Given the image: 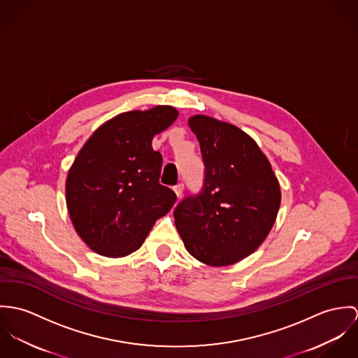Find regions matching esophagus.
I'll return each mask as SVG.
<instances>
[{"label": "esophagus", "mask_w": 358, "mask_h": 358, "mask_svg": "<svg viewBox=\"0 0 358 358\" xmlns=\"http://www.w3.org/2000/svg\"><path fill=\"white\" fill-rule=\"evenodd\" d=\"M173 191L176 192L177 198H181V196H182V191H184V184H177V185L173 188Z\"/></svg>", "instance_id": "obj_1"}]
</instances>
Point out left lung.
<instances>
[{"mask_svg":"<svg viewBox=\"0 0 358 358\" xmlns=\"http://www.w3.org/2000/svg\"><path fill=\"white\" fill-rule=\"evenodd\" d=\"M188 124L204 163L198 195L174 208L188 252L210 266L236 264L269 235L281 194L272 166L257 143L235 124L195 115Z\"/></svg>","mask_w":358,"mask_h":358,"instance_id":"1","label":"left lung"}]
</instances>
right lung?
<instances>
[{
    "instance_id": "obj_1",
    "label": "right lung",
    "mask_w": 358,
    "mask_h": 358,
    "mask_svg": "<svg viewBox=\"0 0 358 358\" xmlns=\"http://www.w3.org/2000/svg\"><path fill=\"white\" fill-rule=\"evenodd\" d=\"M178 117L170 106L129 111L103 123L85 143L66 180V201L80 238L97 254L138 250L176 194L160 185L162 155L152 138Z\"/></svg>"
}]
</instances>
